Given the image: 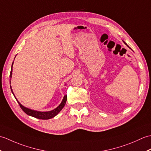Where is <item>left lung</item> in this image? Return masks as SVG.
<instances>
[{
    "instance_id": "8db88e82",
    "label": "left lung",
    "mask_w": 151,
    "mask_h": 151,
    "mask_svg": "<svg viewBox=\"0 0 151 151\" xmlns=\"http://www.w3.org/2000/svg\"><path fill=\"white\" fill-rule=\"evenodd\" d=\"M123 42H124V41H123ZM124 44H125V45H127V44L126 43H125V42H124ZM127 46H128V45H127ZM128 47H129V46H128Z\"/></svg>"
}]
</instances>
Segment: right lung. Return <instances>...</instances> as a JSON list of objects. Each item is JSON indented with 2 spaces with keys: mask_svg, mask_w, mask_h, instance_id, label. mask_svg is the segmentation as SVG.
Masks as SVG:
<instances>
[{
  "mask_svg": "<svg viewBox=\"0 0 151 151\" xmlns=\"http://www.w3.org/2000/svg\"><path fill=\"white\" fill-rule=\"evenodd\" d=\"M13 64H14V62L12 63V69H11V72H10V75H9V78H10V80L12 78V67H13ZM11 84V81H9ZM10 88H11V91L12 92L13 95H14V92H13V90L12 89V87L10 86ZM15 97V95H14ZM16 100H17V102L19 103V106H20V107L21 108V109L22 110L24 113H26L27 115H30V116L32 117H36L37 119H49L52 118L54 117H55L56 115L59 113V112L62 110V108L64 107V106H65V103H66V101H67V95H65L63 97V100L61 102L60 104L58 106L57 108H56L55 109H54V110H51V111H36V110H32V109L30 108H28L27 107L24 106H22L20 102H19L17 99L15 98Z\"/></svg>",
  "mask_w": 151,
  "mask_h": 151,
  "instance_id": "1",
  "label": "right lung"
}]
</instances>
